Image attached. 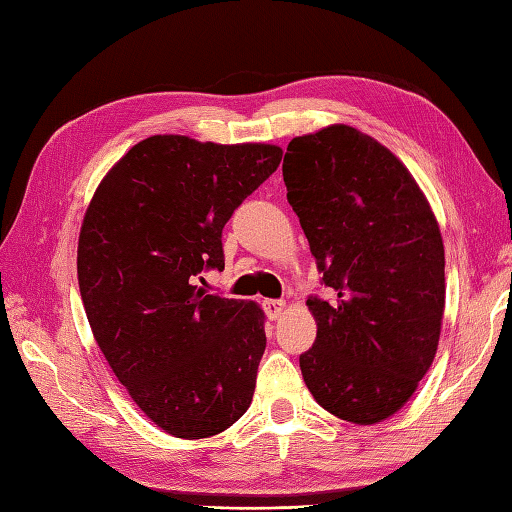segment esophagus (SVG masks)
Returning a JSON list of instances; mask_svg holds the SVG:
<instances>
[{
    "mask_svg": "<svg viewBox=\"0 0 512 512\" xmlns=\"http://www.w3.org/2000/svg\"><path fill=\"white\" fill-rule=\"evenodd\" d=\"M264 312L268 314L270 319H279L281 314H284V308H286V303L281 301V299H264Z\"/></svg>",
    "mask_w": 512,
    "mask_h": 512,
    "instance_id": "34e87169",
    "label": "esophagus"
}]
</instances>
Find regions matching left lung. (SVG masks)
Returning <instances> with one entry per match:
<instances>
[{"label": "left lung", "mask_w": 512, "mask_h": 512, "mask_svg": "<svg viewBox=\"0 0 512 512\" xmlns=\"http://www.w3.org/2000/svg\"><path fill=\"white\" fill-rule=\"evenodd\" d=\"M284 182L321 286L334 292L308 297L319 330L299 356L303 380L334 416L385 420L438 350L444 246L436 217L402 162L347 125L292 138Z\"/></svg>", "instance_id": "1"}]
</instances>
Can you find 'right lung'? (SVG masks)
<instances>
[{
    "label": "right lung",
    "mask_w": 512,
    "mask_h": 512,
    "mask_svg": "<svg viewBox=\"0 0 512 512\" xmlns=\"http://www.w3.org/2000/svg\"><path fill=\"white\" fill-rule=\"evenodd\" d=\"M281 156L275 145L151 136L85 213L76 268L94 339L136 405L176 438L215 436L253 400L264 312L195 281L224 268V224Z\"/></svg>",
    "instance_id": "1"
}]
</instances>
